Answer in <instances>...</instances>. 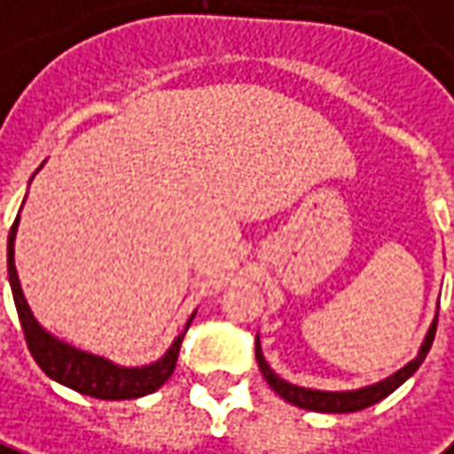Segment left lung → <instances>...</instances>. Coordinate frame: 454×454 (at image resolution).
<instances>
[{"label":"left lung","mask_w":454,"mask_h":454,"mask_svg":"<svg viewBox=\"0 0 454 454\" xmlns=\"http://www.w3.org/2000/svg\"><path fill=\"white\" fill-rule=\"evenodd\" d=\"M434 331H437V316L430 323V328L425 333V340H422L418 356L410 360L405 368H400L393 372L390 378H385L380 382H372L365 387H357V390H313V387H301V385H293V382L283 380L280 375L273 372V368L266 363L263 350H261V338L255 335V360H258V368L263 372V378L268 385L278 393L286 403L298 405L303 410H313V412H357V410H365L375 403H380L382 397H387L390 393H395L403 382L408 380L415 370L420 368L425 356L430 353V345L434 340Z\"/></svg>","instance_id":"8db88e82"}]
</instances>
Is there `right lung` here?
Returning a JSON list of instances; mask_svg holds the SVG:
<instances>
[{"instance_id": "1", "label": "right lung", "mask_w": 454, "mask_h": 454, "mask_svg": "<svg viewBox=\"0 0 454 454\" xmlns=\"http://www.w3.org/2000/svg\"><path fill=\"white\" fill-rule=\"evenodd\" d=\"M17 228H20V215L14 221V226L9 231L7 240V268H9V286H12V295H14V305L20 313L21 331L29 345V353L36 360V365L44 370L51 380L61 382L67 387H72L76 393L89 397H98V400H134V397H144L156 393L163 382L174 375L176 360H178V350H181V340L186 335L191 320L196 316V310L188 317L184 333L176 335L171 348L151 365H141V368H123L111 363L109 357L94 356L79 350L74 345L59 340L57 335H51L39 325V320L34 317L32 308L27 303L24 293H21L20 276H17V266H14V239H17Z\"/></svg>"}]
</instances>
